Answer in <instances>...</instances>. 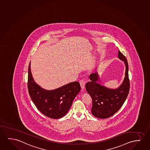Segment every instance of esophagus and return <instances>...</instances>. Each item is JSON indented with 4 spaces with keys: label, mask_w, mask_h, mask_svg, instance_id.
<instances>
[{
    "label": "esophagus",
    "mask_w": 150,
    "mask_h": 150,
    "mask_svg": "<svg viewBox=\"0 0 150 150\" xmlns=\"http://www.w3.org/2000/svg\"><path fill=\"white\" fill-rule=\"evenodd\" d=\"M79 83H80V85H81V89H84L85 86V81L81 80V81H79Z\"/></svg>",
    "instance_id": "34e87169"
}]
</instances>
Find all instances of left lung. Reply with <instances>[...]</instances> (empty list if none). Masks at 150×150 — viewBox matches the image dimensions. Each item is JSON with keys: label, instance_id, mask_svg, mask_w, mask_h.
<instances>
[{"label": "left lung", "instance_id": "1", "mask_svg": "<svg viewBox=\"0 0 150 150\" xmlns=\"http://www.w3.org/2000/svg\"><path fill=\"white\" fill-rule=\"evenodd\" d=\"M118 58L124 61L125 73L121 85L115 89H109L98 83V73L89 76L90 81L86 84V88L92 100L91 113L100 119H106L113 115L121 108L128 96L130 83L128 78V65L126 57L119 51Z\"/></svg>", "mask_w": 150, "mask_h": 150}]
</instances>
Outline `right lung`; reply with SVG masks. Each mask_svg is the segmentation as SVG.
Listing matches in <instances>:
<instances>
[{
  "mask_svg": "<svg viewBox=\"0 0 150 150\" xmlns=\"http://www.w3.org/2000/svg\"><path fill=\"white\" fill-rule=\"evenodd\" d=\"M28 89L31 98L37 109L48 117L57 119L67 114L81 87L79 82L75 81L53 90L43 89L33 78L30 62Z\"/></svg>",
  "mask_w": 150,
  "mask_h": 150,
  "instance_id": "obj_1",
  "label": "right lung"
}]
</instances>
